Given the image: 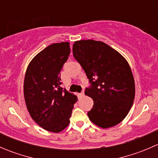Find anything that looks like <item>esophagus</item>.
<instances>
[{
	"mask_svg": "<svg viewBox=\"0 0 158 158\" xmlns=\"http://www.w3.org/2000/svg\"><path fill=\"white\" fill-rule=\"evenodd\" d=\"M84 95H85V94H84V92H81V93H79V97H80V98H82V97H83L84 96Z\"/></svg>",
	"mask_w": 158,
	"mask_h": 158,
	"instance_id": "obj_1",
	"label": "esophagus"
}]
</instances>
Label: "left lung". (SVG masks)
I'll list each match as a JSON object with an SVG mask.
<instances>
[{"label":"left lung","mask_w":158,"mask_h":158,"mask_svg":"<svg viewBox=\"0 0 158 158\" xmlns=\"http://www.w3.org/2000/svg\"><path fill=\"white\" fill-rule=\"evenodd\" d=\"M73 52L91 83L85 91L94 102L89 119L100 128L115 126L135 99V79L128 61L108 44L93 40L76 41Z\"/></svg>","instance_id":"8db88e82"}]
</instances>
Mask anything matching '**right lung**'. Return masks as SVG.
<instances>
[{"label": "right lung", "instance_id": "1", "mask_svg": "<svg viewBox=\"0 0 158 158\" xmlns=\"http://www.w3.org/2000/svg\"><path fill=\"white\" fill-rule=\"evenodd\" d=\"M69 53V42L51 44L33 57L25 73L23 95L30 116L41 128L53 133L69 125L78 100L61 87L60 72Z\"/></svg>", "mask_w": 158, "mask_h": 158}]
</instances>
